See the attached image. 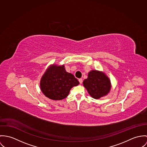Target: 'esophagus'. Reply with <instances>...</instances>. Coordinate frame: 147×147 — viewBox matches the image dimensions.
Instances as JSON below:
<instances>
[{"instance_id":"esophagus-1","label":"esophagus","mask_w":147,"mask_h":147,"mask_svg":"<svg viewBox=\"0 0 147 147\" xmlns=\"http://www.w3.org/2000/svg\"><path fill=\"white\" fill-rule=\"evenodd\" d=\"M78 81H79V82H80V84H82V82H83V80H82V78L79 79V80H78Z\"/></svg>"}]
</instances>
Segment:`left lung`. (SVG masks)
<instances>
[{
	"label": "left lung",
	"instance_id": "left-lung-1",
	"mask_svg": "<svg viewBox=\"0 0 147 147\" xmlns=\"http://www.w3.org/2000/svg\"><path fill=\"white\" fill-rule=\"evenodd\" d=\"M83 84L90 96L95 99L107 95L111 88L109 78L103 72L96 70L88 73V78L83 81Z\"/></svg>",
	"mask_w": 147,
	"mask_h": 147
}]
</instances>
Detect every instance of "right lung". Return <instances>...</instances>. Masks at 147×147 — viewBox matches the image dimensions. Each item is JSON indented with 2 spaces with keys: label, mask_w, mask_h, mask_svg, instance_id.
I'll use <instances>...</instances> for the list:
<instances>
[{
  "label": "right lung",
  "mask_w": 147,
  "mask_h": 147,
  "mask_svg": "<svg viewBox=\"0 0 147 147\" xmlns=\"http://www.w3.org/2000/svg\"><path fill=\"white\" fill-rule=\"evenodd\" d=\"M80 82L71 73L66 71L64 65H51L43 75L40 87L43 94L53 100L66 98L71 88L78 86Z\"/></svg>",
  "instance_id": "1"
}]
</instances>
